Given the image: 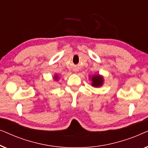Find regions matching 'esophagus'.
<instances>
[{
  "instance_id": "34e87169",
  "label": "esophagus",
  "mask_w": 148,
  "mask_h": 148,
  "mask_svg": "<svg viewBox=\"0 0 148 148\" xmlns=\"http://www.w3.org/2000/svg\"><path fill=\"white\" fill-rule=\"evenodd\" d=\"M75 72H76V71H75Z\"/></svg>"
}]
</instances>
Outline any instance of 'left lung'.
<instances>
[{"mask_svg":"<svg viewBox=\"0 0 148 148\" xmlns=\"http://www.w3.org/2000/svg\"><path fill=\"white\" fill-rule=\"evenodd\" d=\"M90 79L92 81L91 85L94 88H100L104 84V77L100 74L90 76Z\"/></svg>","mask_w":148,"mask_h":148,"instance_id":"obj_1","label":"left lung"}]
</instances>
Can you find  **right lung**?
<instances>
[{
    "instance_id": "add662e5",
    "label": "right lung",
    "mask_w": 148,
    "mask_h": 148,
    "mask_svg": "<svg viewBox=\"0 0 148 148\" xmlns=\"http://www.w3.org/2000/svg\"><path fill=\"white\" fill-rule=\"evenodd\" d=\"M59 77H58V75L57 74H55L54 75V77H53V79L54 80V81H56V82H57V81H58L59 80Z\"/></svg>"
}]
</instances>
